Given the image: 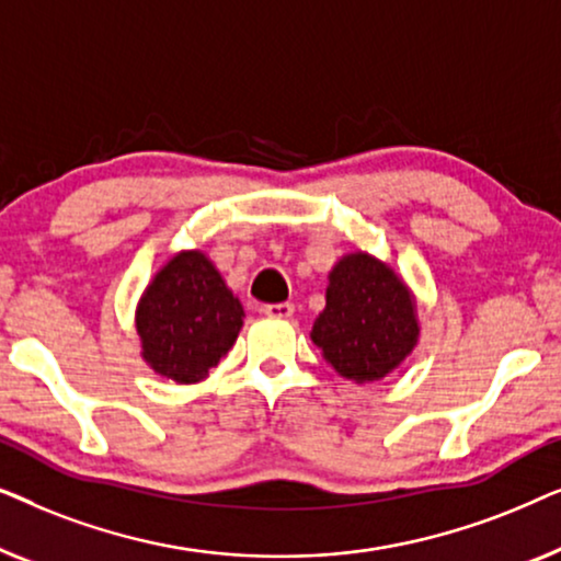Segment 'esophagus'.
Wrapping results in <instances>:
<instances>
[{
    "label": "esophagus",
    "instance_id": "34e87169",
    "mask_svg": "<svg viewBox=\"0 0 561 561\" xmlns=\"http://www.w3.org/2000/svg\"><path fill=\"white\" fill-rule=\"evenodd\" d=\"M260 311L271 319H290L294 317V304H265Z\"/></svg>",
    "mask_w": 561,
    "mask_h": 561
}]
</instances>
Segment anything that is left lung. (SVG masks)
I'll use <instances>...</instances> for the list:
<instances>
[{"mask_svg": "<svg viewBox=\"0 0 561 561\" xmlns=\"http://www.w3.org/2000/svg\"><path fill=\"white\" fill-rule=\"evenodd\" d=\"M311 340L342 378L380 380L419 340L416 304L393 267L352 252L329 273L327 306L313 321Z\"/></svg>", "mask_w": 561, "mask_h": 561, "instance_id": "1", "label": "left lung"}]
</instances>
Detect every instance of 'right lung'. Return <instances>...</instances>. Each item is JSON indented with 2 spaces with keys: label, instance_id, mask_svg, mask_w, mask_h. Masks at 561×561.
<instances>
[{
  "label": "right lung",
  "instance_id": "1",
  "mask_svg": "<svg viewBox=\"0 0 561 561\" xmlns=\"http://www.w3.org/2000/svg\"><path fill=\"white\" fill-rule=\"evenodd\" d=\"M242 304L204 252L168 260L137 304L142 357L175 382L204 380L242 329Z\"/></svg>",
  "mask_w": 561,
  "mask_h": 561
}]
</instances>
